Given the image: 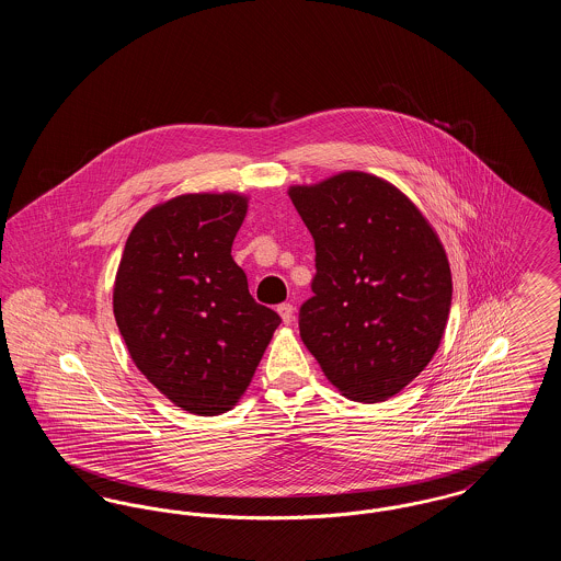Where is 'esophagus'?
Wrapping results in <instances>:
<instances>
[{"instance_id": "esophagus-1", "label": "esophagus", "mask_w": 561, "mask_h": 561, "mask_svg": "<svg viewBox=\"0 0 561 561\" xmlns=\"http://www.w3.org/2000/svg\"><path fill=\"white\" fill-rule=\"evenodd\" d=\"M277 313L282 316V321H284V323H293L294 307L290 305V302H284V305H279V307H277Z\"/></svg>"}]
</instances>
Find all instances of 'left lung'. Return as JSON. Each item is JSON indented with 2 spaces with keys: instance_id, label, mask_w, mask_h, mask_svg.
I'll list each match as a JSON object with an SVG mask.
<instances>
[{
  "instance_id": "8db88e82",
  "label": "left lung",
  "mask_w": 561,
  "mask_h": 561,
  "mask_svg": "<svg viewBox=\"0 0 561 561\" xmlns=\"http://www.w3.org/2000/svg\"><path fill=\"white\" fill-rule=\"evenodd\" d=\"M288 195L316 241L302 343L348 400L393 398L427 368L448 323L442 241L400 188L374 174L348 170Z\"/></svg>"
}]
</instances>
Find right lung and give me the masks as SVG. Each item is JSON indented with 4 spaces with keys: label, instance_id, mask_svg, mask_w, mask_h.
I'll return each mask as SVG.
<instances>
[{
    "label": "right lung",
    "instance_id": "obj_1",
    "mask_svg": "<svg viewBox=\"0 0 561 561\" xmlns=\"http://www.w3.org/2000/svg\"><path fill=\"white\" fill-rule=\"evenodd\" d=\"M248 213L240 193H187L158 204L128 236L113 313L136 368L174 405L231 410L279 316L248 293L231 245Z\"/></svg>",
    "mask_w": 561,
    "mask_h": 561
}]
</instances>
